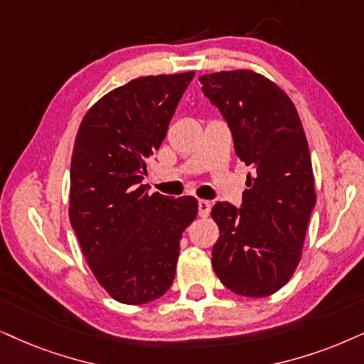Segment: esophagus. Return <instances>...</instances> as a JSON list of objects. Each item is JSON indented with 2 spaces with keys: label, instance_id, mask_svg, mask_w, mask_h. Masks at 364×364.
<instances>
[{
  "label": "esophagus",
  "instance_id": "1",
  "mask_svg": "<svg viewBox=\"0 0 364 364\" xmlns=\"http://www.w3.org/2000/svg\"><path fill=\"white\" fill-rule=\"evenodd\" d=\"M210 210H211V201L208 200H198V213L200 216H208L210 215Z\"/></svg>",
  "mask_w": 364,
  "mask_h": 364
}]
</instances>
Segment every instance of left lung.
<instances>
[{
  "label": "left lung",
  "instance_id": "8db88e82",
  "mask_svg": "<svg viewBox=\"0 0 364 364\" xmlns=\"http://www.w3.org/2000/svg\"><path fill=\"white\" fill-rule=\"evenodd\" d=\"M200 82L227 121L237 156L254 169L242 208L227 201L211 208L220 228L211 264L232 292L270 296L291 280L316 205L304 129L289 95L260 73L216 72Z\"/></svg>",
  "mask_w": 364,
  "mask_h": 364
}]
</instances>
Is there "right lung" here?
Instances as JSON below:
<instances>
[{"mask_svg": "<svg viewBox=\"0 0 364 364\" xmlns=\"http://www.w3.org/2000/svg\"><path fill=\"white\" fill-rule=\"evenodd\" d=\"M195 72L139 77L82 119L70 164V223L92 274L110 297L146 304L171 287L193 196L148 193V161Z\"/></svg>", "mask_w": 364, "mask_h": 364, "instance_id": "1", "label": "right lung"}]
</instances>
